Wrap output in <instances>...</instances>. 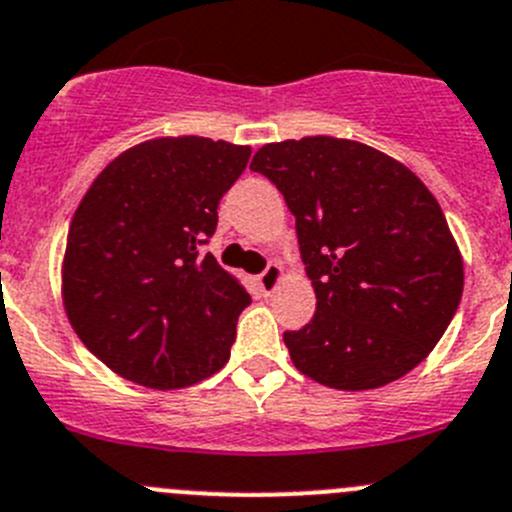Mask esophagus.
Masks as SVG:
<instances>
[{
	"instance_id": "obj_1",
	"label": "esophagus",
	"mask_w": 512,
	"mask_h": 512,
	"mask_svg": "<svg viewBox=\"0 0 512 512\" xmlns=\"http://www.w3.org/2000/svg\"><path fill=\"white\" fill-rule=\"evenodd\" d=\"M282 280H285V270H282V265H267V270L257 277V287H260L262 295H272V292L280 287Z\"/></svg>"
}]
</instances>
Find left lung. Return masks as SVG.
Instances as JSON below:
<instances>
[{"mask_svg":"<svg viewBox=\"0 0 512 512\" xmlns=\"http://www.w3.org/2000/svg\"><path fill=\"white\" fill-rule=\"evenodd\" d=\"M250 170L285 195L317 297L315 317L285 332L297 370L350 393L408 375L463 295V255L433 192L395 157L330 135L260 147Z\"/></svg>","mask_w":512,"mask_h":512,"instance_id":"8db88e82","label":"left lung"}]
</instances>
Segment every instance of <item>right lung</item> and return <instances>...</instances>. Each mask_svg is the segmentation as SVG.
<instances>
[{
    "instance_id": "1",
    "label": "right lung",
    "mask_w": 512,
    "mask_h": 512,
    "mask_svg": "<svg viewBox=\"0 0 512 512\" xmlns=\"http://www.w3.org/2000/svg\"><path fill=\"white\" fill-rule=\"evenodd\" d=\"M250 155L200 135L155 137L114 157L84 192L64 247V312L124 380L180 390L230 360L250 295L200 245Z\"/></svg>"
}]
</instances>
